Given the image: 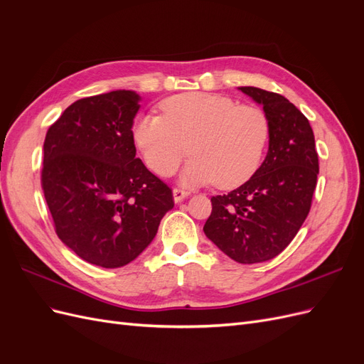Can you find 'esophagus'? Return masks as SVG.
<instances>
[{
  "label": "esophagus",
  "mask_w": 364,
  "mask_h": 364,
  "mask_svg": "<svg viewBox=\"0 0 364 364\" xmlns=\"http://www.w3.org/2000/svg\"><path fill=\"white\" fill-rule=\"evenodd\" d=\"M190 194L186 193V191H183V190H179V188H174L173 190V199H174V203H179V202H182V200H185L186 197H188Z\"/></svg>",
  "instance_id": "obj_1"
}]
</instances>
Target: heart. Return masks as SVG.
I'll return each mask as SVG.
<instances>
[{
    "label": "heart",
    "mask_w": 364,
    "mask_h": 364,
    "mask_svg": "<svg viewBox=\"0 0 364 364\" xmlns=\"http://www.w3.org/2000/svg\"><path fill=\"white\" fill-rule=\"evenodd\" d=\"M159 107L162 117H139L132 126L136 149L156 174H174L186 153L193 155L183 171L186 185L214 182L230 190L258 170L270 138L261 107L208 92L173 95Z\"/></svg>",
    "instance_id": "heart-1"
}]
</instances>
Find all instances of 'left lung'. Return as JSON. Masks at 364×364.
I'll list each match as a JSON object with an SVG mask.
<instances>
[{"label": "left lung", "mask_w": 364, "mask_h": 364, "mask_svg": "<svg viewBox=\"0 0 364 364\" xmlns=\"http://www.w3.org/2000/svg\"><path fill=\"white\" fill-rule=\"evenodd\" d=\"M238 90L270 121L266 159L234 191L213 196L205 235L240 264L269 261L287 247L310 213L318 158L310 121L287 98L255 86Z\"/></svg>", "instance_id": "8db88e82"}]
</instances>
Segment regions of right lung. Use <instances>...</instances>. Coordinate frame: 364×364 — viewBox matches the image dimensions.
Listing matches in <instances>:
<instances>
[{
	"mask_svg": "<svg viewBox=\"0 0 364 364\" xmlns=\"http://www.w3.org/2000/svg\"><path fill=\"white\" fill-rule=\"evenodd\" d=\"M135 91L80 98L43 142L42 188L62 243L105 269L134 261L174 206L171 190L139 158L132 126Z\"/></svg>",
	"mask_w": 364,
	"mask_h": 364,
	"instance_id": "add662e5",
	"label": "right lung"
}]
</instances>
